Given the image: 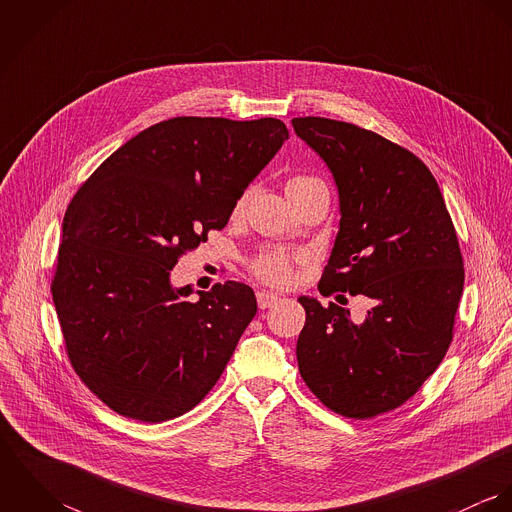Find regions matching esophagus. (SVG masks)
I'll return each mask as SVG.
<instances>
[{
	"instance_id": "1",
	"label": "esophagus",
	"mask_w": 512,
	"mask_h": 512,
	"mask_svg": "<svg viewBox=\"0 0 512 512\" xmlns=\"http://www.w3.org/2000/svg\"><path fill=\"white\" fill-rule=\"evenodd\" d=\"M278 299H280L278 293L266 292V290L256 293V301H258V307H260V309H268V307L276 305Z\"/></svg>"
}]
</instances>
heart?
<instances>
[{
	"mask_svg": "<svg viewBox=\"0 0 512 512\" xmlns=\"http://www.w3.org/2000/svg\"><path fill=\"white\" fill-rule=\"evenodd\" d=\"M309 181H317L313 177H293L288 183V187L293 185H301V183H309ZM250 270L264 282L274 284V286H286L292 282V258L282 252V250H264L258 256L252 258L250 262Z\"/></svg>",
	"mask_w": 512,
	"mask_h": 512,
	"instance_id": "b5f03b06",
	"label": "heart"
}]
</instances>
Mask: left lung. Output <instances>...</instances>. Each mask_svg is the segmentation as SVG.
Returning a JSON list of instances; mask_svg holds the SVG:
<instances>
[{
    "label": "left lung",
    "mask_w": 512,
    "mask_h": 512,
    "mask_svg": "<svg viewBox=\"0 0 512 512\" xmlns=\"http://www.w3.org/2000/svg\"><path fill=\"white\" fill-rule=\"evenodd\" d=\"M292 126L339 193V232L319 292L372 299L355 323L349 309L301 295L297 365L327 408L374 418L412 398L447 353L465 280L457 234L438 181L408 149L329 118Z\"/></svg>",
    "instance_id": "1"
}]
</instances>
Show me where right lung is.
<instances>
[{"mask_svg":"<svg viewBox=\"0 0 512 512\" xmlns=\"http://www.w3.org/2000/svg\"><path fill=\"white\" fill-rule=\"evenodd\" d=\"M288 136L276 118H171L118 147L74 195L53 301L71 365L114 412L173 420L217 384L256 295L226 282L191 299L171 270L226 226Z\"/></svg>","mask_w":512,"mask_h":512,"instance_id":"1","label":"right lung"}]
</instances>
